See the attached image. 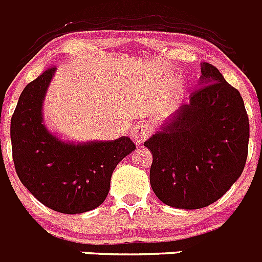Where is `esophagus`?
Wrapping results in <instances>:
<instances>
[{
    "label": "esophagus",
    "mask_w": 262,
    "mask_h": 262,
    "mask_svg": "<svg viewBox=\"0 0 262 262\" xmlns=\"http://www.w3.org/2000/svg\"><path fill=\"white\" fill-rule=\"evenodd\" d=\"M151 134H152L151 126H148L147 123H139L134 127L131 138H133L134 142L138 143V144H143V143L145 142V139L149 138Z\"/></svg>",
    "instance_id": "34e87169"
}]
</instances>
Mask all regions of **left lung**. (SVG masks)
<instances>
[{"mask_svg":"<svg viewBox=\"0 0 262 262\" xmlns=\"http://www.w3.org/2000/svg\"><path fill=\"white\" fill-rule=\"evenodd\" d=\"M190 101L144 143L154 156L149 181L170 207L202 209L242 176L248 156L249 120L239 90L209 62Z\"/></svg>","mask_w":262,"mask_h":262,"instance_id":"1","label":"left lung"}]
</instances>
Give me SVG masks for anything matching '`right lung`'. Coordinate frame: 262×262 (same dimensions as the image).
Here are the masks:
<instances>
[{
	"label": "right lung",
	"mask_w": 262,
	"mask_h": 262,
	"mask_svg": "<svg viewBox=\"0 0 262 262\" xmlns=\"http://www.w3.org/2000/svg\"><path fill=\"white\" fill-rule=\"evenodd\" d=\"M55 68L23 89L11 117L14 166L20 182L39 202L62 214H81L102 205L115 166L135 149L127 136L72 143L46 127L43 102Z\"/></svg>",
	"instance_id": "add662e5"
}]
</instances>
